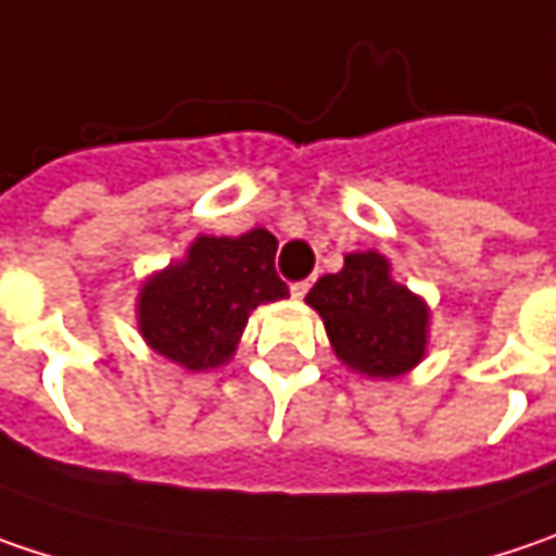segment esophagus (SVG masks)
Listing matches in <instances>:
<instances>
[{
	"mask_svg": "<svg viewBox=\"0 0 556 556\" xmlns=\"http://www.w3.org/2000/svg\"><path fill=\"white\" fill-rule=\"evenodd\" d=\"M308 289H311V282H295V286H292V299H299V302H302V299L308 295Z\"/></svg>",
	"mask_w": 556,
	"mask_h": 556,
	"instance_id": "1",
	"label": "esophagus"
}]
</instances>
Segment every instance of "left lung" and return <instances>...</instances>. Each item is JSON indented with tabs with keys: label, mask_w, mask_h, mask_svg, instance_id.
Masks as SVG:
<instances>
[{
	"label": "left lung",
	"mask_w": 556,
	"mask_h": 556,
	"mask_svg": "<svg viewBox=\"0 0 556 556\" xmlns=\"http://www.w3.org/2000/svg\"><path fill=\"white\" fill-rule=\"evenodd\" d=\"M349 371L375 380L408 375L431 343V308L393 279L380 251L345 254L340 274L320 277L305 295Z\"/></svg>",
	"instance_id": "left-lung-1"
}]
</instances>
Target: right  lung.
I'll use <instances>...</instances> for the list:
<instances>
[{"label":"right lung","instance_id":"add662e5","mask_svg":"<svg viewBox=\"0 0 556 556\" xmlns=\"http://www.w3.org/2000/svg\"><path fill=\"white\" fill-rule=\"evenodd\" d=\"M277 239L267 229L245 236H198L185 257L153 270L135 299L138 333L185 371L232 362L248 314L289 295L274 267Z\"/></svg>","mask_w":556,"mask_h":556}]
</instances>
